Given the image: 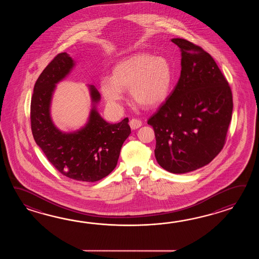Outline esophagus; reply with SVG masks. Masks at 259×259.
Masks as SVG:
<instances>
[{"label": "esophagus", "mask_w": 259, "mask_h": 259, "mask_svg": "<svg viewBox=\"0 0 259 259\" xmlns=\"http://www.w3.org/2000/svg\"><path fill=\"white\" fill-rule=\"evenodd\" d=\"M143 123L141 120H139L137 118H132L130 121V126L132 127V130H137L140 127H142Z\"/></svg>", "instance_id": "1"}]
</instances>
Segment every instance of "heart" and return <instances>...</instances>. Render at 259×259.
I'll list each match as a JSON object with an SVG mask.
<instances>
[{"label": "heart", "mask_w": 259, "mask_h": 259, "mask_svg": "<svg viewBox=\"0 0 259 259\" xmlns=\"http://www.w3.org/2000/svg\"><path fill=\"white\" fill-rule=\"evenodd\" d=\"M173 79L170 64L163 57L137 54L114 66L112 77H103L100 89L111 107H117L128 91L138 105L154 107L169 94Z\"/></svg>", "instance_id": "heart-1"}]
</instances>
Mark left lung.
<instances>
[{
  "mask_svg": "<svg viewBox=\"0 0 259 259\" xmlns=\"http://www.w3.org/2000/svg\"><path fill=\"white\" fill-rule=\"evenodd\" d=\"M182 52L175 89L149 118L156 141L154 155L164 169L183 174L209 164L225 144L232 94L213 57L184 39H171Z\"/></svg>",
  "mask_w": 259,
  "mask_h": 259,
  "instance_id": "left-lung-1",
  "label": "left lung"
}]
</instances>
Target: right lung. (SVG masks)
I'll return each mask as SVG.
<instances>
[{
	"label": "right lung",
	"mask_w": 259,
	"mask_h": 259,
	"mask_svg": "<svg viewBox=\"0 0 259 259\" xmlns=\"http://www.w3.org/2000/svg\"><path fill=\"white\" fill-rule=\"evenodd\" d=\"M75 61L62 53L45 67L34 86L30 121L34 140L50 163L63 175L79 182H94L109 175L117 164L122 145L131 134L124 118L110 124L100 116L96 105L101 95L90 85L93 108L88 121L76 132H64L51 117V104L56 84L71 72Z\"/></svg>",
	"instance_id": "add662e5"
}]
</instances>
